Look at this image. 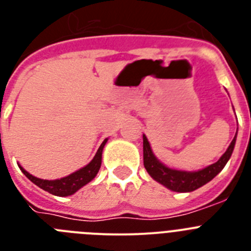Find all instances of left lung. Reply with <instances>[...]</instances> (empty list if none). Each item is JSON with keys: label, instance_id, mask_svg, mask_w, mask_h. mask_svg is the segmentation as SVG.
I'll return each mask as SVG.
<instances>
[{"label": "left lung", "instance_id": "8db88e82", "mask_svg": "<svg viewBox=\"0 0 251 251\" xmlns=\"http://www.w3.org/2000/svg\"><path fill=\"white\" fill-rule=\"evenodd\" d=\"M235 142H236V136L234 137L226 152L217 162L200 171L188 172V171L172 170L163 165L153 154L150 142H148L147 137L143 134V163H145V168L147 170L150 176L153 179H156L157 182L167 187L168 190L175 192H191L210 182L217 174H220L221 170L225 167V165L231 157Z\"/></svg>", "mask_w": 251, "mask_h": 251}]
</instances>
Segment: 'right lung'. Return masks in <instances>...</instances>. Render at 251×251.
Here are the masks:
<instances>
[{
    "instance_id": "right-lung-1",
    "label": "right lung",
    "mask_w": 251,
    "mask_h": 251,
    "mask_svg": "<svg viewBox=\"0 0 251 251\" xmlns=\"http://www.w3.org/2000/svg\"><path fill=\"white\" fill-rule=\"evenodd\" d=\"M108 138H105L103 141V143L100 145L99 150L95 153L94 158L85 166V167L77 170L74 174L69 175V176L63 177V178L59 179H41L37 178V177L30 175L26 170L19 166L20 170L24 172L26 177H27L30 181L35 183L36 186H39L40 188H43L45 191L50 192V194L55 195V196H70V195L75 194L77 190H80L83 186H85L86 183H89L97 174H98L99 168L101 165V153H103V148L105 146Z\"/></svg>"
}]
</instances>
